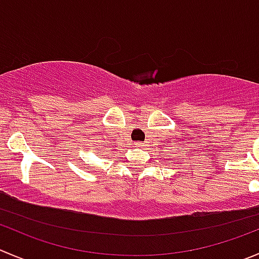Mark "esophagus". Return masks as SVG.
<instances>
[{
    "instance_id": "34e87169",
    "label": "esophagus",
    "mask_w": 259,
    "mask_h": 259,
    "mask_svg": "<svg viewBox=\"0 0 259 259\" xmlns=\"http://www.w3.org/2000/svg\"><path fill=\"white\" fill-rule=\"evenodd\" d=\"M135 146H136V147H142V146H144V144H142V142H136V144H135Z\"/></svg>"
}]
</instances>
